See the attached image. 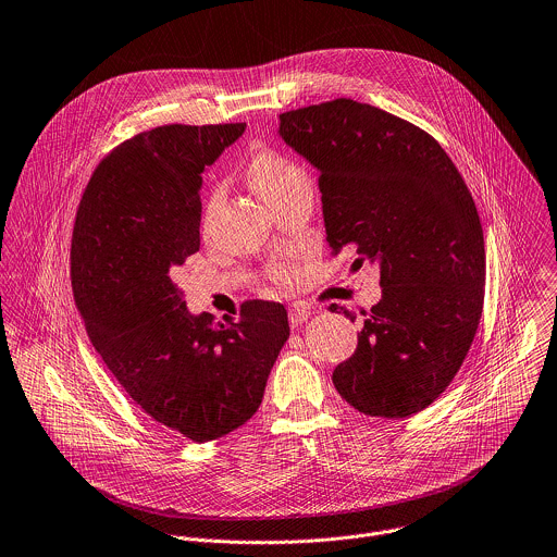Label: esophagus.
I'll return each instance as SVG.
<instances>
[{
	"mask_svg": "<svg viewBox=\"0 0 557 557\" xmlns=\"http://www.w3.org/2000/svg\"><path fill=\"white\" fill-rule=\"evenodd\" d=\"M310 310L308 308H304V306H293L290 310H288V321H290V325L293 327H299L301 323H306L308 319H310Z\"/></svg>",
	"mask_w": 557,
	"mask_h": 557,
	"instance_id": "1",
	"label": "esophagus"
}]
</instances>
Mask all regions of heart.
Instances as JSON below:
<instances>
[{"mask_svg": "<svg viewBox=\"0 0 557 557\" xmlns=\"http://www.w3.org/2000/svg\"><path fill=\"white\" fill-rule=\"evenodd\" d=\"M247 180L249 186L271 206L275 203L284 193H288L293 186L308 182L306 180V171L288 156L273 151V149H260L256 151L249 162H247ZM223 206V190L216 188L212 190L208 203H206V212H203V223L206 227L214 221V216L219 214ZM275 277L282 284H290L297 277V269L290 264H282L275 269Z\"/></svg>", "mask_w": 557, "mask_h": 557, "instance_id": "b5f03b06", "label": "heart"}]
</instances>
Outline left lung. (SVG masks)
<instances>
[{
    "instance_id": "obj_1",
    "label": "left lung",
    "mask_w": 557,
    "mask_h": 557,
    "mask_svg": "<svg viewBox=\"0 0 557 557\" xmlns=\"http://www.w3.org/2000/svg\"><path fill=\"white\" fill-rule=\"evenodd\" d=\"M277 134L319 171L332 251L380 269L382 299L336 391L369 417L421 412L456 377L484 308V232L462 175L428 132L354 99L284 112Z\"/></svg>"
}]
</instances>
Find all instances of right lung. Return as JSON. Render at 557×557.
Here are the masks:
<instances>
[{"label": "right lung", "instance_id": "1", "mask_svg": "<svg viewBox=\"0 0 557 557\" xmlns=\"http://www.w3.org/2000/svg\"><path fill=\"white\" fill-rule=\"evenodd\" d=\"M245 123L162 125L112 149L73 225L71 284L103 364L153 421L208 443L245 425L290 336L282 304L193 314L173 282L199 251L201 173Z\"/></svg>", "mask_w": 557, "mask_h": 557}]
</instances>
